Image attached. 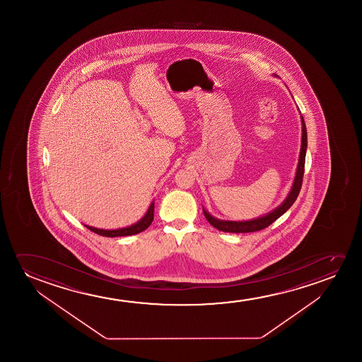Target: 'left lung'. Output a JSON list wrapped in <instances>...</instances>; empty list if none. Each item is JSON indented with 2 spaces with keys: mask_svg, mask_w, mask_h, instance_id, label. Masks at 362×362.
I'll list each match as a JSON object with an SVG mask.
<instances>
[{
  "mask_svg": "<svg viewBox=\"0 0 362 362\" xmlns=\"http://www.w3.org/2000/svg\"><path fill=\"white\" fill-rule=\"evenodd\" d=\"M274 76L277 75L274 74ZM302 119V146H300V153H299V160H298L297 170H296V177L293 179L292 187L288 193L286 199L283 200L281 205L277 208L273 209L272 211L264 214L262 216H258L251 220H245V221H233V220H221V218H215L208 210L203 208V213L209 223L213 225L214 228H218L223 233H255L259 231L263 228H267L271 223H274L278 218H281L283 214L287 211L288 209L292 206L293 203L297 200L298 194L302 188L303 174H304V164H305V153H307L308 137L307 127L304 124V119L300 115Z\"/></svg>",
  "mask_w": 362,
  "mask_h": 362,
  "instance_id": "left-lung-1",
  "label": "left lung"
}]
</instances>
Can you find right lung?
<instances>
[{
	"instance_id": "right-lung-1",
	"label": "right lung",
	"mask_w": 362,
	"mask_h": 362,
	"mask_svg": "<svg viewBox=\"0 0 362 362\" xmlns=\"http://www.w3.org/2000/svg\"><path fill=\"white\" fill-rule=\"evenodd\" d=\"M154 216V202L149 205L147 213L144 214V218L139 220L137 223L127 226V228H116V230H105V228H94V226H89V225H84L85 228H89L90 231L101 235V236H106V238H119V236H131V235H136V233H142L146 228H148L149 225L153 221Z\"/></svg>"
}]
</instances>
